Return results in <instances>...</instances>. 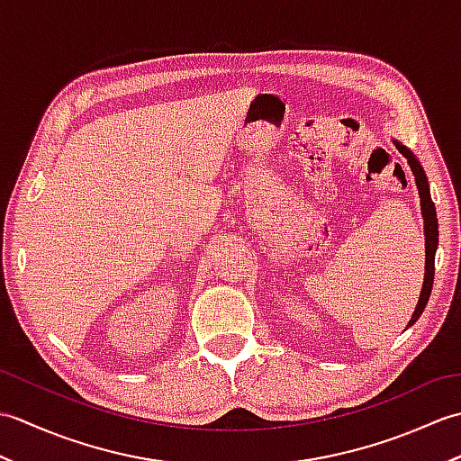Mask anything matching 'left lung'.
Wrapping results in <instances>:
<instances>
[{
  "label": "left lung",
  "instance_id": "obj_1",
  "mask_svg": "<svg viewBox=\"0 0 461 461\" xmlns=\"http://www.w3.org/2000/svg\"><path fill=\"white\" fill-rule=\"evenodd\" d=\"M396 149L408 160L410 170L414 172L418 194H420V203H422L424 231H426V276H424V285H422V293H420V301L416 305V311H414L412 319H410V322H408V327H410V325H414L418 317L424 312V309L428 305V299H429V293H432L434 259H436V248H438V218H436V205L432 202V195H429V185H428V178L424 174V168L420 166V162L414 158V154L410 152L406 146L396 142Z\"/></svg>",
  "mask_w": 461,
  "mask_h": 461
}]
</instances>
